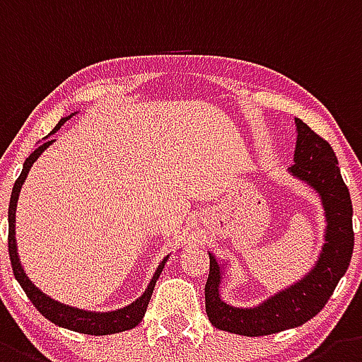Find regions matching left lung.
Masks as SVG:
<instances>
[{
    "label": "left lung",
    "instance_id": "obj_1",
    "mask_svg": "<svg viewBox=\"0 0 362 362\" xmlns=\"http://www.w3.org/2000/svg\"><path fill=\"white\" fill-rule=\"evenodd\" d=\"M294 165L291 173L305 180L321 197L327 216L325 245L317 263L299 283L267 299L256 308H236L221 301V270L209 254V278L205 283V312L213 327L230 334L258 337L301 327L323 310L335 286L350 265L354 252L350 191L341 177L332 146L323 136L312 132L301 119H296Z\"/></svg>",
    "mask_w": 362,
    "mask_h": 362
}]
</instances>
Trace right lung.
<instances>
[{
  "mask_svg": "<svg viewBox=\"0 0 362 362\" xmlns=\"http://www.w3.org/2000/svg\"><path fill=\"white\" fill-rule=\"evenodd\" d=\"M63 122H66V119H61L59 124L55 126L54 132H52L50 135H54V133L63 126ZM52 142L54 141L43 142L37 149H34V151L30 153V157H28L27 160H25V164H23L21 175L18 177V180H16L14 184V189H12L11 205H8V254H11L12 272H14L16 279L19 281V285H21V288L25 291V294L28 296V299L34 303V307L37 308V310L48 319V321L59 325V327L68 328V330L81 332V334H90V335H108V334H117V332L129 330V328H135L136 325L141 323L142 317H144L148 303L149 299H151L153 288H155V283H157L158 276H160L168 258H164V262L158 265L157 272H155V276H153L151 281H149L144 294L136 299V301H133L132 305H128V307L120 308V310H115V312L79 310V308L66 307V305H63V303L54 301V299L48 298L47 294H43V292L39 291L37 286L28 279V276L25 274V270H23L21 263H19L18 249H16V229H14L16 204H18L19 191H21V185L23 182H25V178H27V173L30 171L32 164L37 160L39 155H41V153L52 144Z\"/></svg>",
  "mask_w": 362,
  "mask_h": 362,
  "instance_id": "right-lung-1",
  "label": "right lung"
}]
</instances>
